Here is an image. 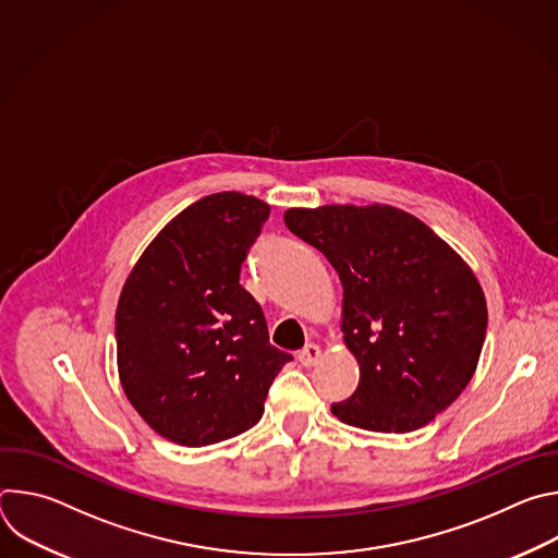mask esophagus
Here are the masks:
<instances>
[{
    "label": "esophagus",
    "mask_w": 558,
    "mask_h": 558,
    "mask_svg": "<svg viewBox=\"0 0 558 558\" xmlns=\"http://www.w3.org/2000/svg\"><path fill=\"white\" fill-rule=\"evenodd\" d=\"M320 357H323V351H320V347H317V344H306L298 353V360H300L302 366H315L317 362H320Z\"/></svg>",
    "instance_id": "34e87169"
}]
</instances>
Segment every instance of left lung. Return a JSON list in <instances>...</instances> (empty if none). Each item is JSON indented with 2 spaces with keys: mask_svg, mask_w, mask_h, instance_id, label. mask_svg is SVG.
<instances>
[{
  "mask_svg": "<svg viewBox=\"0 0 558 558\" xmlns=\"http://www.w3.org/2000/svg\"><path fill=\"white\" fill-rule=\"evenodd\" d=\"M284 225L325 254L344 291L342 333L360 384L331 413L373 433L433 422L472 379L486 340V295L470 265L390 205L291 207Z\"/></svg>",
  "mask_w": 558,
  "mask_h": 558,
  "instance_id": "obj_1",
  "label": "left lung"
}]
</instances>
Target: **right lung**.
Returning <instances> with one entry per match:
<instances>
[{
  "label": "right lung",
  "mask_w": 558,
  "mask_h": 558,
  "mask_svg": "<svg viewBox=\"0 0 558 558\" xmlns=\"http://www.w3.org/2000/svg\"><path fill=\"white\" fill-rule=\"evenodd\" d=\"M269 205L209 194L145 247L117 304V366L130 404L161 437L198 448L256 426L291 360L269 342L241 265Z\"/></svg>",
  "instance_id": "right-lung-1"
}]
</instances>
